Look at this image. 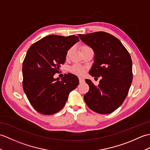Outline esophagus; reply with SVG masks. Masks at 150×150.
Wrapping results in <instances>:
<instances>
[{
	"label": "esophagus",
	"mask_w": 150,
	"mask_h": 150,
	"mask_svg": "<svg viewBox=\"0 0 150 150\" xmlns=\"http://www.w3.org/2000/svg\"><path fill=\"white\" fill-rule=\"evenodd\" d=\"M79 82H80V83H83L84 82V79L82 77H79Z\"/></svg>",
	"instance_id": "obj_1"
}]
</instances>
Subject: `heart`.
Wrapping results in <instances>:
<instances>
[{
	"label": "heart",
	"mask_w": 150,
	"mask_h": 150,
	"mask_svg": "<svg viewBox=\"0 0 150 150\" xmlns=\"http://www.w3.org/2000/svg\"><path fill=\"white\" fill-rule=\"evenodd\" d=\"M88 47H89L88 46H82L81 47V50H84L86 48H88ZM69 52V51L68 52V53ZM70 71H71L72 73H75V74H77V75H81L84 72V69L82 67H81V66H79L78 64H75L72 66L71 68H70Z\"/></svg>",
	"instance_id": "obj_1"
}]
</instances>
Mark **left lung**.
<instances>
[{"label": "left lung", "mask_w": 150, "mask_h": 150, "mask_svg": "<svg viewBox=\"0 0 150 150\" xmlns=\"http://www.w3.org/2000/svg\"><path fill=\"white\" fill-rule=\"evenodd\" d=\"M79 37L95 53L94 63L89 73L92 77H102L98 86L90 79L85 80L90 87L84 96L85 103L96 113H112L123 103L131 86V57L120 41L110 33L98 31L79 34Z\"/></svg>", "instance_id": "8db88e82"}]
</instances>
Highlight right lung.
I'll use <instances>...</instances> for the list:
<instances>
[{"label":"right lung","mask_w":150,"mask_h":150,"mask_svg":"<svg viewBox=\"0 0 150 150\" xmlns=\"http://www.w3.org/2000/svg\"><path fill=\"white\" fill-rule=\"evenodd\" d=\"M79 41L75 35H50L28 49L22 64V86L30 104L38 112L52 115L64 106L69 94L79 83L68 73L60 80L53 77L66 61L68 51Z\"/></svg>","instance_id":"add662e5"}]
</instances>
